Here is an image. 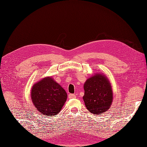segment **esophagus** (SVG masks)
<instances>
[{
    "instance_id": "obj_1",
    "label": "esophagus",
    "mask_w": 147,
    "mask_h": 147,
    "mask_svg": "<svg viewBox=\"0 0 147 147\" xmlns=\"http://www.w3.org/2000/svg\"><path fill=\"white\" fill-rule=\"evenodd\" d=\"M76 95L75 94H69L68 95V98L69 99H73V98H76Z\"/></svg>"
}]
</instances>
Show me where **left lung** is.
<instances>
[{
  "label": "left lung",
  "instance_id": "obj_1",
  "mask_svg": "<svg viewBox=\"0 0 147 147\" xmlns=\"http://www.w3.org/2000/svg\"><path fill=\"white\" fill-rule=\"evenodd\" d=\"M84 104L91 113L101 114L110 109L113 93L111 84L106 76L95 73L84 84Z\"/></svg>",
  "mask_w": 147,
  "mask_h": 147
}]
</instances>
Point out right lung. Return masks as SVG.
Returning a JSON list of instances; mask_svg holds the SVG:
<instances>
[{
	"label": "right lung",
	"instance_id": "obj_1",
	"mask_svg": "<svg viewBox=\"0 0 147 147\" xmlns=\"http://www.w3.org/2000/svg\"><path fill=\"white\" fill-rule=\"evenodd\" d=\"M31 98L40 113L46 115H55L66 102L67 94L52 77H46L33 86Z\"/></svg>",
	"mask_w": 147,
	"mask_h": 147
}]
</instances>
